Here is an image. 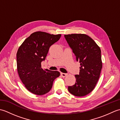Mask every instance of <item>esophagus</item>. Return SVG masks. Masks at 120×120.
I'll return each mask as SVG.
<instances>
[{"instance_id": "esophagus-1", "label": "esophagus", "mask_w": 120, "mask_h": 120, "mask_svg": "<svg viewBox=\"0 0 120 120\" xmlns=\"http://www.w3.org/2000/svg\"><path fill=\"white\" fill-rule=\"evenodd\" d=\"M61 75L62 77H66L68 75L67 74H65V73H61Z\"/></svg>"}]
</instances>
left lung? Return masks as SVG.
Instances as JSON below:
<instances>
[{"instance_id":"obj_1","label":"left lung","mask_w":120,"mask_h":120,"mask_svg":"<svg viewBox=\"0 0 120 120\" xmlns=\"http://www.w3.org/2000/svg\"><path fill=\"white\" fill-rule=\"evenodd\" d=\"M64 37L80 63L75 85L68 86V90L76 96H85L93 91L100 76L103 66L100 47L85 34H65Z\"/></svg>"}]
</instances>
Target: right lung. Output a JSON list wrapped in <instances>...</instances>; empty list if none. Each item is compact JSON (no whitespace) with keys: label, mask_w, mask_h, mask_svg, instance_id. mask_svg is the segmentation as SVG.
Segmentation results:
<instances>
[{"label":"right lung","mask_w":120,"mask_h":120,"mask_svg":"<svg viewBox=\"0 0 120 120\" xmlns=\"http://www.w3.org/2000/svg\"><path fill=\"white\" fill-rule=\"evenodd\" d=\"M61 36V34L35 32L25 39L18 49V74L25 87L33 94L42 95L48 93L52 88L53 80L60 75L57 71L43 69L41 62L45 60L50 46L57 42Z\"/></svg>","instance_id":"1"}]
</instances>
